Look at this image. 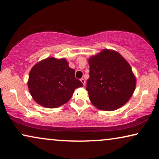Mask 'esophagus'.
I'll return each instance as SVG.
<instances>
[{
  "label": "esophagus",
  "mask_w": 159,
  "mask_h": 159,
  "mask_svg": "<svg viewBox=\"0 0 159 159\" xmlns=\"http://www.w3.org/2000/svg\"><path fill=\"white\" fill-rule=\"evenodd\" d=\"M80 81H81L82 83H83V84L84 85H85V79H80Z\"/></svg>",
  "instance_id": "34e87169"
}]
</instances>
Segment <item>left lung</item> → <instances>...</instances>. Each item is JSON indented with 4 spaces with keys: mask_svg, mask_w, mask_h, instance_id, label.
<instances>
[{
    "mask_svg": "<svg viewBox=\"0 0 159 159\" xmlns=\"http://www.w3.org/2000/svg\"><path fill=\"white\" fill-rule=\"evenodd\" d=\"M86 90L93 105L114 111L124 105L134 93L136 79L130 66L119 53L104 50L89 60Z\"/></svg>",
    "mask_w": 159,
    "mask_h": 159,
    "instance_id": "8db88e82",
    "label": "left lung"
}]
</instances>
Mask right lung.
<instances>
[{
	"label": "right lung",
	"mask_w": 159,
	"mask_h": 159,
	"mask_svg": "<svg viewBox=\"0 0 159 159\" xmlns=\"http://www.w3.org/2000/svg\"><path fill=\"white\" fill-rule=\"evenodd\" d=\"M28 86L38 104L56 108L66 103L76 88L83 86L75 77L65 59L47 58L37 63L29 73Z\"/></svg>",
	"instance_id": "1"
}]
</instances>
